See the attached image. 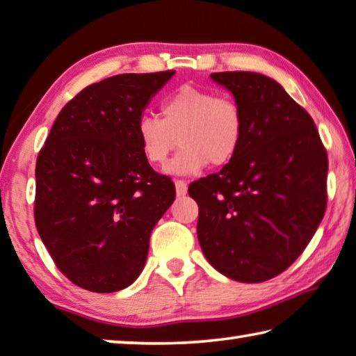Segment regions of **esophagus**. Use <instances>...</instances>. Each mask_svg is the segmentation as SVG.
I'll use <instances>...</instances> for the list:
<instances>
[{"label": "esophagus", "mask_w": 356, "mask_h": 356, "mask_svg": "<svg viewBox=\"0 0 356 356\" xmlns=\"http://www.w3.org/2000/svg\"><path fill=\"white\" fill-rule=\"evenodd\" d=\"M187 188H188V185H187V182H185V180H176V193H177V196L187 195Z\"/></svg>", "instance_id": "obj_1"}]
</instances>
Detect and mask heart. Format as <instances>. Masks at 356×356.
<instances>
[{"instance_id":"heart-1","label":"heart","mask_w":356,"mask_h":356,"mask_svg":"<svg viewBox=\"0 0 356 356\" xmlns=\"http://www.w3.org/2000/svg\"><path fill=\"white\" fill-rule=\"evenodd\" d=\"M139 149L154 166L165 165L182 145L166 171L190 176L209 163L223 166L233 160L244 138V117L236 101L191 86L180 87L161 104V118L140 115L136 125Z\"/></svg>"}]
</instances>
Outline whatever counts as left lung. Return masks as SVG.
Here are the masks:
<instances>
[{
	"label": "left lung",
	"instance_id": "obj_1",
	"mask_svg": "<svg viewBox=\"0 0 356 356\" xmlns=\"http://www.w3.org/2000/svg\"><path fill=\"white\" fill-rule=\"evenodd\" d=\"M244 117L242 144L228 165L188 187L198 202V241L227 277H275L306 249L326 209L328 156L315 123L274 79L213 72Z\"/></svg>",
	"mask_w": 356,
	"mask_h": 356
}]
</instances>
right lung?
I'll return each instance as SVG.
<instances>
[{
    "label": "right lung",
    "mask_w": 356,
    "mask_h": 356,
    "mask_svg": "<svg viewBox=\"0 0 356 356\" xmlns=\"http://www.w3.org/2000/svg\"><path fill=\"white\" fill-rule=\"evenodd\" d=\"M174 74L92 83L60 111L39 152L38 233L61 273L88 291H118L139 277L152 229L176 198L136 136L139 117Z\"/></svg>",
    "instance_id": "add662e5"
}]
</instances>
